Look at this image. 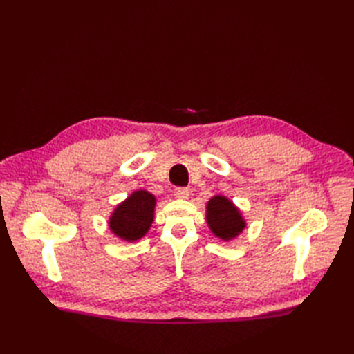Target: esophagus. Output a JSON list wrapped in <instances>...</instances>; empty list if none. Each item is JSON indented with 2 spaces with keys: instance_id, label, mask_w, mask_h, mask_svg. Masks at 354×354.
Here are the masks:
<instances>
[{
  "instance_id": "1",
  "label": "esophagus",
  "mask_w": 354,
  "mask_h": 354,
  "mask_svg": "<svg viewBox=\"0 0 354 354\" xmlns=\"http://www.w3.org/2000/svg\"><path fill=\"white\" fill-rule=\"evenodd\" d=\"M174 196L178 199H187L189 198V190L186 187H177L174 190Z\"/></svg>"
}]
</instances>
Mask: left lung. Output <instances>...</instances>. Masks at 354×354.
Segmentation results:
<instances>
[{"label":"left lung","instance_id":"obj_1","mask_svg":"<svg viewBox=\"0 0 354 354\" xmlns=\"http://www.w3.org/2000/svg\"><path fill=\"white\" fill-rule=\"evenodd\" d=\"M207 224L214 236L224 242L238 238L246 227L241 209L223 195H216L208 201Z\"/></svg>","mask_w":354,"mask_h":354}]
</instances>
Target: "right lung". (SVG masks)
Here are the masks:
<instances>
[{
    "label": "right lung",
    "mask_w": 354,
    "mask_h": 354,
    "mask_svg": "<svg viewBox=\"0 0 354 354\" xmlns=\"http://www.w3.org/2000/svg\"><path fill=\"white\" fill-rule=\"evenodd\" d=\"M156 198L147 190H134L121 203H118L109 217V229L125 242L142 239L151 229L155 218Z\"/></svg>",
    "instance_id": "1"
}]
</instances>
